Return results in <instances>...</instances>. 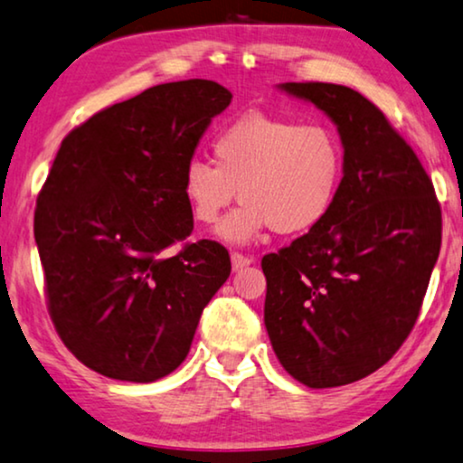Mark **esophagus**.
Masks as SVG:
<instances>
[{
	"label": "esophagus",
	"mask_w": 463,
	"mask_h": 463,
	"mask_svg": "<svg viewBox=\"0 0 463 463\" xmlns=\"http://www.w3.org/2000/svg\"><path fill=\"white\" fill-rule=\"evenodd\" d=\"M231 262H232V270H241L254 262V256H243V254H239V251H232Z\"/></svg>",
	"instance_id": "obj_1"
}]
</instances>
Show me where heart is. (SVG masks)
<instances>
[{"label":"heart","instance_id":"1","mask_svg":"<svg viewBox=\"0 0 463 463\" xmlns=\"http://www.w3.org/2000/svg\"><path fill=\"white\" fill-rule=\"evenodd\" d=\"M213 160L193 156L182 171V194L201 224H213L232 201L241 207L222 222L226 241L248 243L264 228L303 235L317 228L343 193L347 154L336 128L250 114L222 128Z\"/></svg>","mask_w":463,"mask_h":463}]
</instances>
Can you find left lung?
<instances>
[{"mask_svg": "<svg viewBox=\"0 0 463 463\" xmlns=\"http://www.w3.org/2000/svg\"><path fill=\"white\" fill-rule=\"evenodd\" d=\"M338 127L343 193L322 224L262 258L264 326L281 366L307 387L368 377L402 347L442 241L440 203L385 114L341 84L286 82Z\"/></svg>", "mask_w": 463, "mask_h": 463, "instance_id": "obj_1", "label": "left lung"}]
</instances>
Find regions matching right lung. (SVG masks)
Returning <instances> with one entry per match:
<instances>
[{
  "mask_svg": "<svg viewBox=\"0 0 463 463\" xmlns=\"http://www.w3.org/2000/svg\"><path fill=\"white\" fill-rule=\"evenodd\" d=\"M231 99L212 80L158 84L61 141L33 235L54 328L103 377L150 383L174 373L231 275L218 241L167 251L194 226L184 165Z\"/></svg>",
  "mask_w": 463,
  "mask_h": 463,
  "instance_id": "1",
  "label": "right lung"
}]
</instances>
